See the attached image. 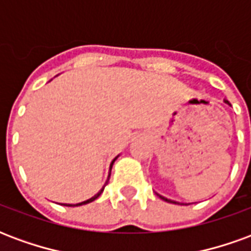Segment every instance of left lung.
I'll use <instances>...</instances> for the list:
<instances>
[{"mask_svg": "<svg viewBox=\"0 0 251 251\" xmlns=\"http://www.w3.org/2000/svg\"><path fill=\"white\" fill-rule=\"evenodd\" d=\"M223 102H225V103L228 104V106H231V104H230V102H228V100H226V99H225ZM156 195H157V196H158V198H160V199H163L164 201H168V203H174V204H181V203H179V201H175V200L167 199V198H164V196H161V195H158V194H156ZM183 204H184V203H183ZM188 204H189V203H188Z\"/></svg>", "mask_w": 251, "mask_h": 251, "instance_id": "8db88e82", "label": "left lung"}]
</instances>
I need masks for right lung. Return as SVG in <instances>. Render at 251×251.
Listing matches in <instances>:
<instances>
[{
    "label": "right lung",
    "mask_w": 251,
    "mask_h": 251,
    "mask_svg": "<svg viewBox=\"0 0 251 251\" xmlns=\"http://www.w3.org/2000/svg\"><path fill=\"white\" fill-rule=\"evenodd\" d=\"M117 158H118V156H117V157H115L114 160H113V161H111V164H110V172H109V177H107V180H106V183H104V185H103V187H102V188L99 189V192H98V194H97V195H94L93 198H90V199L84 200V201H82V203H76V204H62V205H67V207H77V205L87 204V203H91V201H94V200H95V199H98L99 196H100V194H102V192H103V189H104V187H106V184H107V183H109V179H110V174H111V168H113V164H114V161H115V160H117Z\"/></svg>",
    "instance_id": "obj_1"
}]
</instances>
